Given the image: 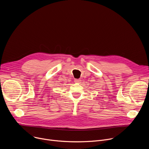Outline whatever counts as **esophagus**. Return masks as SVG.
Segmentation results:
<instances>
[{
  "label": "esophagus",
  "mask_w": 149,
  "mask_h": 149,
  "mask_svg": "<svg viewBox=\"0 0 149 149\" xmlns=\"http://www.w3.org/2000/svg\"><path fill=\"white\" fill-rule=\"evenodd\" d=\"M81 80L80 79H75V82L76 83H81Z\"/></svg>",
  "instance_id": "34e87169"
}]
</instances>
